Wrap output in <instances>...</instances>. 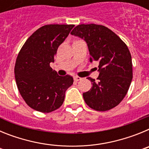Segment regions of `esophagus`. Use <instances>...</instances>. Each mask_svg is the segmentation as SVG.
<instances>
[{
  "mask_svg": "<svg viewBox=\"0 0 149 149\" xmlns=\"http://www.w3.org/2000/svg\"><path fill=\"white\" fill-rule=\"evenodd\" d=\"M74 80L75 81H81V80H82V78L80 77H77V76H76V77H74Z\"/></svg>",
  "mask_w": 149,
  "mask_h": 149,
  "instance_id": "1",
  "label": "esophagus"
}]
</instances>
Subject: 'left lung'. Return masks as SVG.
Wrapping results in <instances>:
<instances>
[{"label":"left lung","mask_w":149,"mask_h":149,"mask_svg":"<svg viewBox=\"0 0 149 149\" xmlns=\"http://www.w3.org/2000/svg\"><path fill=\"white\" fill-rule=\"evenodd\" d=\"M71 34L86 42L89 61L99 63L98 81L88 77L93 87L83 93L86 104L97 111L116 107L127 94L133 78L132 60L127 46L111 30L99 24H79Z\"/></svg>","instance_id":"1"}]
</instances>
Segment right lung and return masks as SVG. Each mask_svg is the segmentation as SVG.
I'll use <instances>...</instances> for the list:
<instances>
[{
	"instance_id": "add662e5",
	"label": "right lung",
	"mask_w": 149,
	"mask_h": 149,
	"mask_svg": "<svg viewBox=\"0 0 149 149\" xmlns=\"http://www.w3.org/2000/svg\"><path fill=\"white\" fill-rule=\"evenodd\" d=\"M74 24H47L27 39L17 56L15 77L21 95L30 107L50 113L63 104L65 91L73 84L70 75L59 76L50 66L59 46Z\"/></svg>"
}]
</instances>
